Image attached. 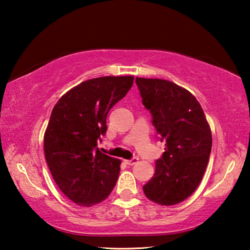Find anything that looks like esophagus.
<instances>
[{
    "label": "esophagus",
    "instance_id": "esophagus-1",
    "mask_svg": "<svg viewBox=\"0 0 250 250\" xmlns=\"http://www.w3.org/2000/svg\"><path fill=\"white\" fill-rule=\"evenodd\" d=\"M138 158H133V159H131V160H125V164H128V166H134L135 163H138Z\"/></svg>",
    "mask_w": 250,
    "mask_h": 250
}]
</instances>
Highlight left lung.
<instances>
[{"instance_id": "8db88e82", "label": "left lung", "mask_w": 250, "mask_h": 250, "mask_svg": "<svg viewBox=\"0 0 250 250\" xmlns=\"http://www.w3.org/2000/svg\"><path fill=\"white\" fill-rule=\"evenodd\" d=\"M135 83L156 132L167 141L143 192L156 204H179L192 195L205 173L211 150L209 125L200 103L185 88L158 78L137 77Z\"/></svg>"}]
</instances>
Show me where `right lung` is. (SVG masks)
Segmentation results:
<instances>
[{
    "label": "right lung",
    "mask_w": 250,
    "mask_h": 250,
    "mask_svg": "<svg viewBox=\"0 0 250 250\" xmlns=\"http://www.w3.org/2000/svg\"><path fill=\"white\" fill-rule=\"evenodd\" d=\"M133 76L83 82L57 101L44 134L45 159L55 183L80 206L104 201L115 188L121 161L100 152L109 110L132 87Z\"/></svg>",
    "instance_id": "1"
}]
</instances>
